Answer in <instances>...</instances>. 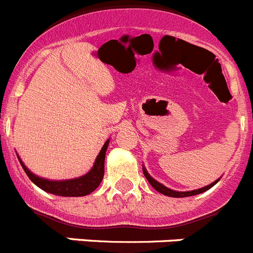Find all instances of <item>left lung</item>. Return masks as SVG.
<instances>
[{"label": "left lung", "instance_id": "1", "mask_svg": "<svg viewBox=\"0 0 253 253\" xmlns=\"http://www.w3.org/2000/svg\"><path fill=\"white\" fill-rule=\"evenodd\" d=\"M143 173H144L145 178L148 179V182L150 183V185H152L153 188L155 189V191H158L159 193L164 194V196H168V197H173V198H183V197H191V196H196V194H199V193H203V192L208 191L210 188H212L213 185L216 184V183H218L219 178L217 180H214L213 183H211V184L206 185V187H202V188L199 189H194V191H187V192H179V191H173V189L168 188V187H166V185H163L162 183H159L158 180H155L154 178L152 177V175L149 174V173L147 172V169H145V167H143Z\"/></svg>", "mask_w": 253, "mask_h": 253}]
</instances>
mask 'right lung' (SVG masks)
Masks as SVG:
<instances>
[{"label":"right lung","instance_id":"add662e5","mask_svg":"<svg viewBox=\"0 0 253 253\" xmlns=\"http://www.w3.org/2000/svg\"><path fill=\"white\" fill-rule=\"evenodd\" d=\"M109 142L110 139H108L104 143L103 148H101L100 153L98 154L95 163L92 168L90 169L86 174L81 175V177L74 178V179H65V180H50L45 179L42 177L34 174V173L27 168L24 164V162L21 161L20 155L17 154V158L20 161L21 166L24 168L25 173L29 175L32 183L41 188L42 191L47 192V193L55 194V196L61 197H84L94 192L98 188L99 184L101 183L104 177V162H105V153L108 149Z\"/></svg>","mask_w":253,"mask_h":253}]
</instances>
